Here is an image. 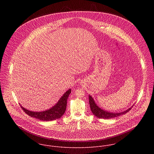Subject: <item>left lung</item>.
Returning <instances> with one entry per match:
<instances>
[{"mask_svg": "<svg viewBox=\"0 0 154 154\" xmlns=\"http://www.w3.org/2000/svg\"><path fill=\"white\" fill-rule=\"evenodd\" d=\"M89 103L91 110L93 114L98 118L104 119H110L111 118H114V117L120 116L121 115H123V114H126V112H128L129 111L131 110V109L133 107V106H132L131 108H129V109H128V110H126L125 111L120 112H114H114H111L107 111L106 110H104L103 109H101V108H100L95 104L93 98L91 95H89Z\"/></svg>", "mask_w": 154, "mask_h": 154, "instance_id": "8db88e82", "label": "left lung"}]
</instances>
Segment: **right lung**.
<instances>
[{
    "instance_id": "add662e5",
    "label": "right lung",
    "mask_w": 154,
    "mask_h": 154,
    "mask_svg": "<svg viewBox=\"0 0 154 154\" xmlns=\"http://www.w3.org/2000/svg\"><path fill=\"white\" fill-rule=\"evenodd\" d=\"M71 93V89H68L62 95L58 102L53 107L43 111H32L23 108L21 106L23 111L31 117H34L43 122L51 121L60 119L65 113L67 106V100L69 94Z\"/></svg>"
}]
</instances>
